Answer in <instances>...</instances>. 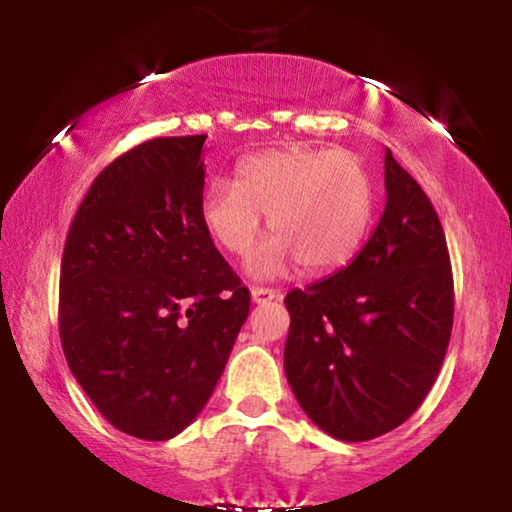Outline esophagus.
<instances>
[{
  "label": "esophagus",
  "instance_id": "esophagus-1",
  "mask_svg": "<svg viewBox=\"0 0 512 512\" xmlns=\"http://www.w3.org/2000/svg\"><path fill=\"white\" fill-rule=\"evenodd\" d=\"M279 291L268 289V286H251V300L254 303H268V300H275Z\"/></svg>",
  "mask_w": 512,
  "mask_h": 512
}]
</instances>
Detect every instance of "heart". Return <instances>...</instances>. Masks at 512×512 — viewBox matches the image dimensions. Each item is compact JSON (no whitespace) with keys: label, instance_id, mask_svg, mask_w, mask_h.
Returning a JSON list of instances; mask_svg holds the SVG:
<instances>
[{"label":"heart","instance_id":"b5f03b06","mask_svg":"<svg viewBox=\"0 0 512 512\" xmlns=\"http://www.w3.org/2000/svg\"><path fill=\"white\" fill-rule=\"evenodd\" d=\"M261 214L275 240L251 263L256 277H275L293 261L305 272L342 268L373 223V177L349 151L289 146L244 158L235 184L216 179L202 195V223L230 256L254 251Z\"/></svg>","mask_w":512,"mask_h":512}]
</instances>
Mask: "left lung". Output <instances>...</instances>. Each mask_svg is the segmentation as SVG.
<instances>
[{
    "mask_svg": "<svg viewBox=\"0 0 512 512\" xmlns=\"http://www.w3.org/2000/svg\"><path fill=\"white\" fill-rule=\"evenodd\" d=\"M384 188V214L359 256L284 298L286 380L305 415L347 443L394 431L422 405L452 335L443 226L389 149Z\"/></svg>",
    "mask_w": 512,
    "mask_h": 512,
    "instance_id": "1",
    "label": "left lung"
}]
</instances>
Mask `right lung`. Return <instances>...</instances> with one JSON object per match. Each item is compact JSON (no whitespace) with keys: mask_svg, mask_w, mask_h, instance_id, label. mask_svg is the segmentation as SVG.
I'll use <instances>...</instances> for the list:
<instances>
[{"mask_svg":"<svg viewBox=\"0 0 512 512\" xmlns=\"http://www.w3.org/2000/svg\"><path fill=\"white\" fill-rule=\"evenodd\" d=\"M207 135L156 137L97 174L60 265V340L102 417L142 440L186 429L249 317L200 216Z\"/></svg>","mask_w":512,"mask_h":512,"instance_id":"obj_1","label":"right lung"}]
</instances>
